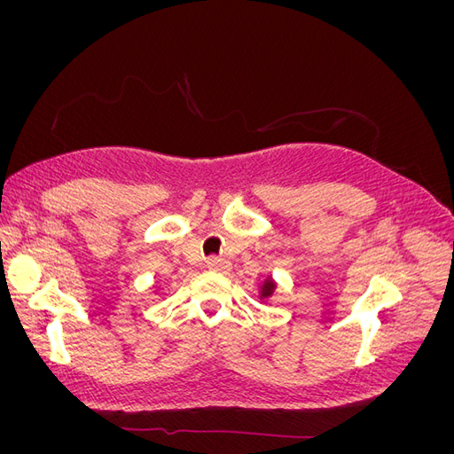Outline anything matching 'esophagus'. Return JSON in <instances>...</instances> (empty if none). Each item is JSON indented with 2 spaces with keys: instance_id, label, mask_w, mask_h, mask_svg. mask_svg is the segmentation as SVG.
I'll list each match as a JSON object with an SVG mask.
<instances>
[{
  "instance_id": "1",
  "label": "esophagus",
  "mask_w": 454,
  "mask_h": 454,
  "mask_svg": "<svg viewBox=\"0 0 454 454\" xmlns=\"http://www.w3.org/2000/svg\"><path fill=\"white\" fill-rule=\"evenodd\" d=\"M206 267H208L210 270H217V272H227L231 269V263L222 257H210L208 261H206Z\"/></svg>"
}]
</instances>
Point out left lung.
Wrapping results in <instances>:
<instances>
[{"instance_id": "8db88e82", "label": "left lung", "mask_w": 454, "mask_h": 454, "mask_svg": "<svg viewBox=\"0 0 454 454\" xmlns=\"http://www.w3.org/2000/svg\"><path fill=\"white\" fill-rule=\"evenodd\" d=\"M274 290H277V284H274L272 278H267V280L263 282V286H261L259 297H261V299H269V297L274 294Z\"/></svg>"}]
</instances>
